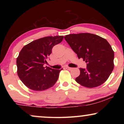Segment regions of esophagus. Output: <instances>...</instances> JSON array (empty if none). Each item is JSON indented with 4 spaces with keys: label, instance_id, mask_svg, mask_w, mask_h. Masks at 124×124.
Returning a JSON list of instances; mask_svg holds the SVG:
<instances>
[{
    "label": "esophagus",
    "instance_id": "esophagus-1",
    "mask_svg": "<svg viewBox=\"0 0 124 124\" xmlns=\"http://www.w3.org/2000/svg\"><path fill=\"white\" fill-rule=\"evenodd\" d=\"M66 69H68V70H71V69H72V68H70V67H66Z\"/></svg>",
    "mask_w": 124,
    "mask_h": 124
}]
</instances>
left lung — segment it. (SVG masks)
I'll list each match as a JSON object with an SVG mask.
<instances>
[{"mask_svg": "<svg viewBox=\"0 0 124 124\" xmlns=\"http://www.w3.org/2000/svg\"><path fill=\"white\" fill-rule=\"evenodd\" d=\"M64 38L78 57L87 63L86 69L79 68L76 82L88 88L106 82L114 68V52L107 40L91 33L72 34Z\"/></svg>", "mask_w": 124, "mask_h": 124, "instance_id": "obj_1", "label": "left lung"}]
</instances>
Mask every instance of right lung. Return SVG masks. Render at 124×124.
<instances>
[{"label":"right lung","mask_w":124,"mask_h":124,"mask_svg":"<svg viewBox=\"0 0 124 124\" xmlns=\"http://www.w3.org/2000/svg\"><path fill=\"white\" fill-rule=\"evenodd\" d=\"M64 37H46L25 45L17 58V74L26 87L34 91H43L53 86L62 69H54L44 67L54 46Z\"/></svg>","instance_id":"obj_1"}]
</instances>
